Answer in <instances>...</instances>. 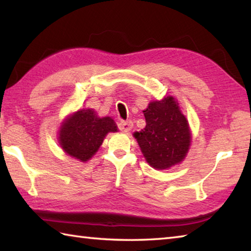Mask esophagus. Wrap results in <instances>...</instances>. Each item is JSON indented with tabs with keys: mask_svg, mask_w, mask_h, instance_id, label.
Returning a JSON list of instances; mask_svg holds the SVG:
<instances>
[{
	"mask_svg": "<svg viewBox=\"0 0 251 251\" xmlns=\"http://www.w3.org/2000/svg\"><path fill=\"white\" fill-rule=\"evenodd\" d=\"M118 128L124 133H128V131L133 128V122L131 121H121L118 123Z\"/></svg>",
	"mask_w": 251,
	"mask_h": 251,
	"instance_id": "1",
	"label": "esophagus"
}]
</instances>
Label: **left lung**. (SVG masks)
<instances>
[{"mask_svg": "<svg viewBox=\"0 0 251 251\" xmlns=\"http://www.w3.org/2000/svg\"><path fill=\"white\" fill-rule=\"evenodd\" d=\"M146 127L134 134L146 160L154 169H167L183 160L190 147L189 123L176 101L167 97L144 111Z\"/></svg>", "mask_w": 251, "mask_h": 251, "instance_id": "left-lung-1", "label": "left lung"}]
</instances>
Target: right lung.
I'll use <instances>...</instances> for the list:
<instances>
[{"mask_svg":"<svg viewBox=\"0 0 251 251\" xmlns=\"http://www.w3.org/2000/svg\"><path fill=\"white\" fill-rule=\"evenodd\" d=\"M110 131H117L111 117H98L93 110H80L67 118L59 133L61 148L69 156L85 162L98 151Z\"/></svg>","mask_w":251,"mask_h":251,"instance_id":"right-lung-1","label":"right lung"}]
</instances>
